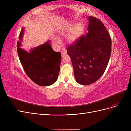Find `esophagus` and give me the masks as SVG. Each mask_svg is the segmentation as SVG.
Wrapping results in <instances>:
<instances>
[{
  "label": "esophagus",
  "mask_w": 131,
  "mask_h": 131,
  "mask_svg": "<svg viewBox=\"0 0 131 131\" xmlns=\"http://www.w3.org/2000/svg\"><path fill=\"white\" fill-rule=\"evenodd\" d=\"M61 52L62 53V56H64V55H65L67 53V49L65 47H63L61 50Z\"/></svg>",
  "instance_id": "34e87169"
}]
</instances>
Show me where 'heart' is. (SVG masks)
Wrapping results in <instances>:
<instances>
[{"label": "heart", "instance_id": "1", "mask_svg": "<svg viewBox=\"0 0 131 131\" xmlns=\"http://www.w3.org/2000/svg\"><path fill=\"white\" fill-rule=\"evenodd\" d=\"M84 30V27L80 23H77L74 26L72 24L67 25L61 30L59 34L63 35H66L67 40L69 42H73L78 40L80 37ZM53 41L55 43H59L60 39L59 38L55 37L53 38Z\"/></svg>", "mask_w": 131, "mask_h": 131}]
</instances>
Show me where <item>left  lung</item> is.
Masks as SVG:
<instances>
[{
	"label": "left lung",
	"mask_w": 131,
	"mask_h": 131,
	"mask_svg": "<svg viewBox=\"0 0 131 131\" xmlns=\"http://www.w3.org/2000/svg\"><path fill=\"white\" fill-rule=\"evenodd\" d=\"M88 33L67 47L76 81L83 85L95 82L104 74L112 52V40L103 22L90 16Z\"/></svg>",
	"instance_id": "8db88e82"
}]
</instances>
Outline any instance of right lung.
Returning <instances> with one entry per match:
<instances>
[{"mask_svg": "<svg viewBox=\"0 0 131 131\" xmlns=\"http://www.w3.org/2000/svg\"><path fill=\"white\" fill-rule=\"evenodd\" d=\"M22 29L19 34L22 39ZM20 42L17 43V53L19 61L25 72L35 84L47 86L56 82L58 78L61 61V53L55 52L47 42L31 50L30 52L19 48Z\"/></svg>", "mask_w": 131, "mask_h": 131, "instance_id": "right-lung-1", "label": "right lung"}]
</instances>
